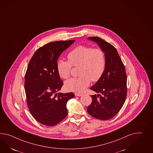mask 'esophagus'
Instances as JSON below:
<instances>
[{"label": "esophagus", "instance_id": "esophagus-1", "mask_svg": "<svg viewBox=\"0 0 153 153\" xmlns=\"http://www.w3.org/2000/svg\"><path fill=\"white\" fill-rule=\"evenodd\" d=\"M75 95L76 97H80V96L82 95V94H80V93H75Z\"/></svg>", "mask_w": 153, "mask_h": 153}]
</instances>
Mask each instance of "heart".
<instances>
[{"label":"heart","instance_id":"obj_1","mask_svg":"<svg viewBox=\"0 0 153 153\" xmlns=\"http://www.w3.org/2000/svg\"><path fill=\"white\" fill-rule=\"evenodd\" d=\"M68 61L59 60L56 68L59 76L68 78L71 74L72 67H79L77 78H73L65 82L67 90L77 93L83 92L90 84V80L96 82L104 74L106 68V56L100 48L79 45L67 55Z\"/></svg>","mask_w":153,"mask_h":153}]
</instances>
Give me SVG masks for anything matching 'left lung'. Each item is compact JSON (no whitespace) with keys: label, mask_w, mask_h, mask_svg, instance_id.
<instances>
[{"label":"left lung","mask_w":153,"mask_h":153,"mask_svg":"<svg viewBox=\"0 0 153 153\" xmlns=\"http://www.w3.org/2000/svg\"><path fill=\"white\" fill-rule=\"evenodd\" d=\"M89 39L97 42L104 51L106 68L102 78L90 88L98 94L91 95L92 102L87 108V111L94 118L107 120L117 114L126 101V69L113 45L97 36H90Z\"/></svg>","instance_id":"left-lung-1"}]
</instances>
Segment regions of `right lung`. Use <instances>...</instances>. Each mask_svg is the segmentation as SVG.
Returning a JSON list of instances; mask_svg holds the SVG:
<instances>
[{"label":"right lung","instance_id":"right-lung-1","mask_svg":"<svg viewBox=\"0 0 153 153\" xmlns=\"http://www.w3.org/2000/svg\"><path fill=\"white\" fill-rule=\"evenodd\" d=\"M75 40L50 42L37 49L25 75L24 88L27 107L37 122L51 126L67 117V102L73 93H56L63 85L56 68L57 60Z\"/></svg>","mask_w":153,"mask_h":153}]
</instances>
